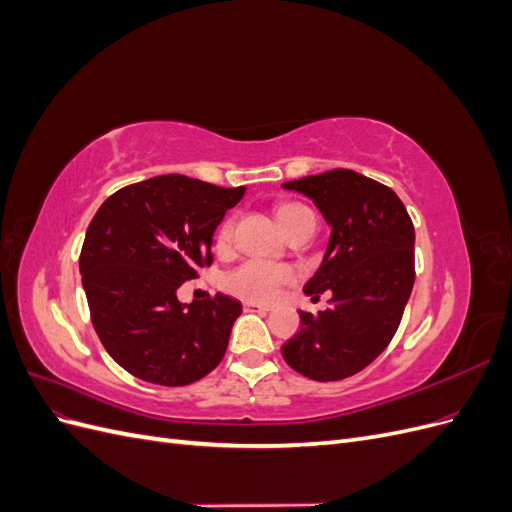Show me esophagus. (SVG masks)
Instances as JSON below:
<instances>
[{"label": "esophagus", "instance_id": "34e87169", "mask_svg": "<svg viewBox=\"0 0 512 512\" xmlns=\"http://www.w3.org/2000/svg\"><path fill=\"white\" fill-rule=\"evenodd\" d=\"M243 309L245 312H258V314H267L269 312V305H260V303H252V301H245L243 303Z\"/></svg>", "mask_w": 512, "mask_h": 512}]
</instances>
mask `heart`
<instances>
[{"mask_svg": "<svg viewBox=\"0 0 512 512\" xmlns=\"http://www.w3.org/2000/svg\"><path fill=\"white\" fill-rule=\"evenodd\" d=\"M299 209L303 207L282 205L277 209V222H280V226H284V222L290 218V215ZM230 237H232V222L228 220L218 230V245L220 247L228 245ZM290 280H292L290 269L282 265H273V262H267V260H247L237 269H232L230 273L224 275V288L232 294H237L241 299L267 303V301H273Z\"/></svg>", "mask_w": 512, "mask_h": 512, "instance_id": "obj_1", "label": "heart"}]
</instances>
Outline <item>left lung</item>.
I'll return each instance as SVG.
<instances>
[{"instance_id": "8db88e82", "label": "left lung", "mask_w": 512, "mask_h": 512, "mask_svg": "<svg viewBox=\"0 0 512 512\" xmlns=\"http://www.w3.org/2000/svg\"><path fill=\"white\" fill-rule=\"evenodd\" d=\"M307 196L331 226L327 252L303 292H331V309L299 312L282 346L286 363L318 380H344L389 346L414 286V226L399 196L354 170L335 168L282 183Z\"/></svg>"}]
</instances>
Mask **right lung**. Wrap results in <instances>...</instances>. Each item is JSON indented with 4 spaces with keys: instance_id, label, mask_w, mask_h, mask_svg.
Listing matches in <instances>:
<instances>
[{
    "instance_id": "obj_1",
    "label": "right lung",
    "mask_w": 512,
    "mask_h": 512,
    "mask_svg": "<svg viewBox=\"0 0 512 512\" xmlns=\"http://www.w3.org/2000/svg\"><path fill=\"white\" fill-rule=\"evenodd\" d=\"M243 194L160 175L121 188L94 215L79 260L91 322L132 376L185 386L222 361L241 303L226 294L181 303L177 288L211 265L215 228Z\"/></svg>"
}]
</instances>
